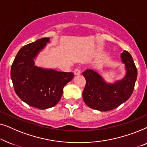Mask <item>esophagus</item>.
<instances>
[{
    "label": "esophagus",
    "mask_w": 147,
    "mask_h": 147,
    "mask_svg": "<svg viewBox=\"0 0 147 147\" xmlns=\"http://www.w3.org/2000/svg\"><path fill=\"white\" fill-rule=\"evenodd\" d=\"M80 74H81V70H80V69H78V68H77V69H76L75 70H74V74H75L76 76L80 75Z\"/></svg>",
    "instance_id": "34e87169"
}]
</instances>
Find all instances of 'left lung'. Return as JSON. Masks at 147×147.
Wrapping results in <instances>:
<instances>
[{
    "label": "left lung",
    "mask_w": 147,
    "mask_h": 147,
    "mask_svg": "<svg viewBox=\"0 0 147 147\" xmlns=\"http://www.w3.org/2000/svg\"><path fill=\"white\" fill-rule=\"evenodd\" d=\"M121 57L125 64L126 74L123 80L115 84H107L97 72L92 69H86L82 73L86 79L82 96L84 102L90 108L100 111L113 110L132 95L137 78V69L128 51H124Z\"/></svg>",
    "instance_id": "1"
}]
</instances>
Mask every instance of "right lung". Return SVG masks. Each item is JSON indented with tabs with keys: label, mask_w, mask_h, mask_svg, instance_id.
Listing matches in <instances>:
<instances>
[{
	"label": "right lung",
	"mask_w": 147,
	"mask_h": 147,
	"mask_svg": "<svg viewBox=\"0 0 147 147\" xmlns=\"http://www.w3.org/2000/svg\"><path fill=\"white\" fill-rule=\"evenodd\" d=\"M49 41V37L42 38L23 46L16 55L11 69L17 95L29 106L41 110L53 107L59 102L63 87L74 76L72 72L35 66L33 59Z\"/></svg>",
	"instance_id": "add662e5"
}]
</instances>
